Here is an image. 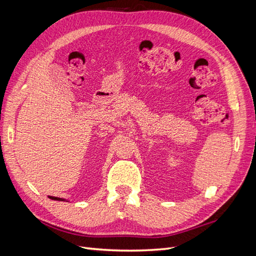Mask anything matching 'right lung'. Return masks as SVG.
Listing matches in <instances>:
<instances>
[{
    "label": "right lung",
    "instance_id": "1",
    "mask_svg": "<svg viewBox=\"0 0 256 256\" xmlns=\"http://www.w3.org/2000/svg\"><path fill=\"white\" fill-rule=\"evenodd\" d=\"M50 198H52V200H60L62 198H53V196H49Z\"/></svg>",
    "mask_w": 256,
    "mask_h": 256
}]
</instances>
